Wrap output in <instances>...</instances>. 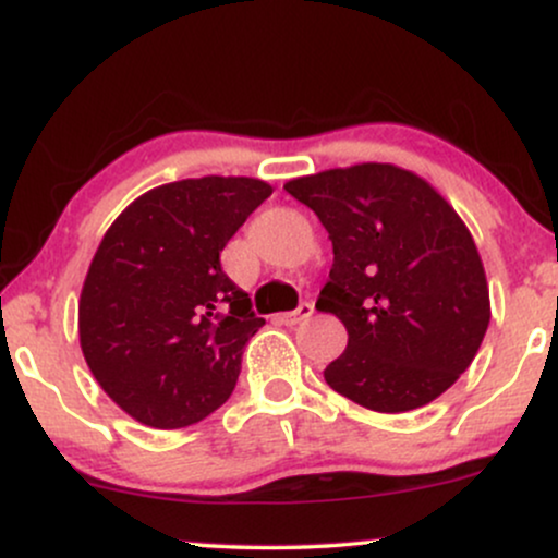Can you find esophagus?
<instances>
[{
	"instance_id": "34e87169",
	"label": "esophagus",
	"mask_w": 558,
	"mask_h": 558,
	"mask_svg": "<svg viewBox=\"0 0 558 558\" xmlns=\"http://www.w3.org/2000/svg\"><path fill=\"white\" fill-rule=\"evenodd\" d=\"M312 312H315V306H312L310 301H304V304H299V310H293V312H283V315H278V323H283V325H299V323H306V319L312 317Z\"/></svg>"
}]
</instances>
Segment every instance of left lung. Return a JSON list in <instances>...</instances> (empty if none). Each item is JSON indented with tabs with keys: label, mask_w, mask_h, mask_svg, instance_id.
<instances>
[{
	"label": "left lung",
	"mask_w": 558,
	"mask_h": 558,
	"mask_svg": "<svg viewBox=\"0 0 558 558\" xmlns=\"http://www.w3.org/2000/svg\"><path fill=\"white\" fill-rule=\"evenodd\" d=\"M332 241L317 310L349 332L325 367L332 390L383 414L438 399L490 323L485 267L457 209L417 172L362 162L288 181Z\"/></svg>",
	"instance_id": "left-lung-1"
}]
</instances>
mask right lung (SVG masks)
Masks as SVG:
<instances>
[{"instance_id": "1", "label": "right lung", "mask_w": 558, "mask_h": 558, "mask_svg": "<svg viewBox=\"0 0 558 558\" xmlns=\"http://www.w3.org/2000/svg\"><path fill=\"white\" fill-rule=\"evenodd\" d=\"M270 194L259 178H185L141 194L107 228L81 288V351L141 425H196L233 393L265 319L220 252Z\"/></svg>"}]
</instances>
